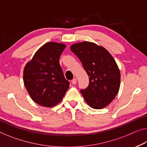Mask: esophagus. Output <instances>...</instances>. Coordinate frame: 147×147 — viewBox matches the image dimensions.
<instances>
[{
  "mask_svg": "<svg viewBox=\"0 0 147 147\" xmlns=\"http://www.w3.org/2000/svg\"><path fill=\"white\" fill-rule=\"evenodd\" d=\"M71 82H72V84H76V82H77V81H76V78H73V79L71 80Z\"/></svg>",
  "mask_w": 147,
  "mask_h": 147,
  "instance_id": "1",
  "label": "esophagus"
}]
</instances>
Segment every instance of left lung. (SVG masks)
<instances>
[{
  "mask_svg": "<svg viewBox=\"0 0 147 147\" xmlns=\"http://www.w3.org/2000/svg\"><path fill=\"white\" fill-rule=\"evenodd\" d=\"M70 48L89 76L88 86L80 90L85 101L94 109L108 106L117 96L121 80L114 59L104 47L92 42L77 43Z\"/></svg>",
  "mask_w": 147,
  "mask_h": 147,
  "instance_id": "8db88e82",
  "label": "left lung"
}]
</instances>
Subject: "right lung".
Listing matches in <instances>:
<instances>
[{"label":"right lung","mask_w":147,"mask_h":147,"mask_svg":"<svg viewBox=\"0 0 147 147\" xmlns=\"http://www.w3.org/2000/svg\"><path fill=\"white\" fill-rule=\"evenodd\" d=\"M63 43L48 42L36 52L24 69V83L34 101L52 108L59 104L69 88L59 64Z\"/></svg>","instance_id":"right-lung-1"}]
</instances>
